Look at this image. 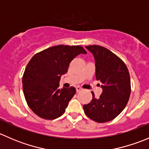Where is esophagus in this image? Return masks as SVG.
Listing matches in <instances>:
<instances>
[{"label": "esophagus", "instance_id": "34e87169", "mask_svg": "<svg viewBox=\"0 0 149 149\" xmlns=\"http://www.w3.org/2000/svg\"><path fill=\"white\" fill-rule=\"evenodd\" d=\"M81 90H82V88H81L80 86H77V87H76V91H77V92H79V91H81Z\"/></svg>", "mask_w": 149, "mask_h": 149}]
</instances>
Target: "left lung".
<instances>
[{"label":"left lung","instance_id":"left-lung-1","mask_svg":"<svg viewBox=\"0 0 149 149\" xmlns=\"http://www.w3.org/2000/svg\"><path fill=\"white\" fill-rule=\"evenodd\" d=\"M95 60L96 79L102 83V92L83 108L90 119L106 123L115 119L124 109L130 95V78L127 66L120 58L107 48L86 46Z\"/></svg>","mask_w":149,"mask_h":149}]
</instances>
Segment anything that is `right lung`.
<instances>
[{"label": "right lung", "mask_w": 149, "mask_h": 149, "mask_svg": "<svg viewBox=\"0 0 149 149\" xmlns=\"http://www.w3.org/2000/svg\"><path fill=\"white\" fill-rule=\"evenodd\" d=\"M86 54L81 46H53L31 58L24 73L22 84L25 99L30 109L45 120H54L65 112L76 94V88H59L62 75L68 72L72 60Z\"/></svg>", "instance_id": "right-lung-1"}]
</instances>
